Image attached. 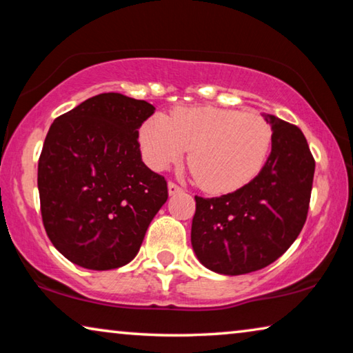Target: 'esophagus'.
Here are the masks:
<instances>
[{"instance_id": "obj_1", "label": "esophagus", "mask_w": 353, "mask_h": 353, "mask_svg": "<svg viewBox=\"0 0 353 353\" xmlns=\"http://www.w3.org/2000/svg\"><path fill=\"white\" fill-rule=\"evenodd\" d=\"M181 191H182V187H179L177 183H174V182H170V183H168V193H170L171 196L181 193Z\"/></svg>"}]
</instances>
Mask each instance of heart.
Returning <instances> with one entry per match:
<instances>
[{
    "label": "heart",
    "mask_w": 353,
    "mask_h": 353,
    "mask_svg": "<svg viewBox=\"0 0 353 353\" xmlns=\"http://www.w3.org/2000/svg\"><path fill=\"white\" fill-rule=\"evenodd\" d=\"M146 163L163 171L190 149L196 181L210 193H227L254 179L271 149L272 129L254 112L212 105L176 107L171 117L155 113L139 132Z\"/></svg>",
    "instance_id": "1"
}]
</instances>
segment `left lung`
Returning <instances> with one entry per match:
<instances>
[{"label": "left lung", "mask_w": 353, "mask_h": 353, "mask_svg": "<svg viewBox=\"0 0 353 353\" xmlns=\"http://www.w3.org/2000/svg\"><path fill=\"white\" fill-rule=\"evenodd\" d=\"M272 148L259 176L219 198L194 196L191 246L224 276L259 271L283 255L305 224L314 159L302 130L265 113Z\"/></svg>", "instance_id": "8db88e82"}]
</instances>
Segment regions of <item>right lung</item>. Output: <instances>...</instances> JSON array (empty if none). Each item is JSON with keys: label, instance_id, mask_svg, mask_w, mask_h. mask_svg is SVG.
<instances>
[{"label": "right lung", "instance_id": "obj_1", "mask_svg": "<svg viewBox=\"0 0 353 353\" xmlns=\"http://www.w3.org/2000/svg\"><path fill=\"white\" fill-rule=\"evenodd\" d=\"M155 107L101 93L54 119L39 159L45 230L77 266L117 270L139 254L166 199L163 176L141 160L139 129Z\"/></svg>", "mask_w": 353, "mask_h": 353}]
</instances>
